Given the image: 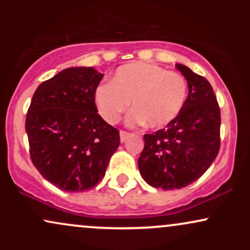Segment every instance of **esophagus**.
Returning a JSON list of instances; mask_svg holds the SVG:
<instances>
[{
  "label": "esophagus",
  "mask_w": 250,
  "mask_h": 250,
  "mask_svg": "<svg viewBox=\"0 0 250 250\" xmlns=\"http://www.w3.org/2000/svg\"><path fill=\"white\" fill-rule=\"evenodd\" d=\"M130 133H128V131H125V130H121L120 131V140H121V142H125L127 141V139L129 136H130Z\"/></svg>",
  "instance_id": "esophagus-1"
}]
</instances>
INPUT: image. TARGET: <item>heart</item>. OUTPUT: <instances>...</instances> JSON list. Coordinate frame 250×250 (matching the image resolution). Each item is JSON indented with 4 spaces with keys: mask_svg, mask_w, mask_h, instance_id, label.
I'll use <instances>...</instances> for the list:
<instances>
[{
    "mask_svg": "<svg viewBox=\"0 0 250 250\" xmlns=\"http://www.w3.org/2000/svg\"><path fill=\"white\" fill-rule=\"evenodd\" d=\"M188 84L181 74L153 63L134 62L117 68L110 83L97 85L94 101L105 122L116 123L122 113L135 108L127 117L130 125L147 122L161 128L180 114L187 99Z\"/></svg>",
    "mask_w": 250,
    "mask_h": 250,
    "instance_id": "heart-1",
    "label": "heart"
}]
</instances>
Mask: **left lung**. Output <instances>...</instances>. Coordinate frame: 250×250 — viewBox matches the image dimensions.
Instances as JSON below:
<instances>
[{
	"label": "left lung",
	"mask_w": 250,
	"mask_h": 250,
	"mask_svg": "<svg viewBox=\"0 0 250 250\" xmlns=\"http://www.w3.org/2000/svg\"><path fill=\"white\" fill-rule=\"evenodd\" d=\"M176 68L188 83L180 114L163 129L146 134L139 157L143 180L163 190L185 188L200 179L220 150L221 114L213 87L186 65Z\"/></svg>",
	"instance_id": "1"
}]
</instances>
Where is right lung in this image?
Here are the masks:
<instances>
[{
    "label": "right lung",
    "mask_w": 250,
    "mask_h": 250,
    "mask_svg": "<svg viewBox=\"0 0 250 250\" xmlns=\"http://www.w3.org/2000/svg\"><path fill=\"white\" fill-rule=\"evenodd\" d=\"M103 74L73 67L42 82L25 119L30 159L40 174L65 191H85L104 177L120 133L97 113L94 91Z\"/></svg>",
    "instance_id": "obj_1"
}]
</instances>
